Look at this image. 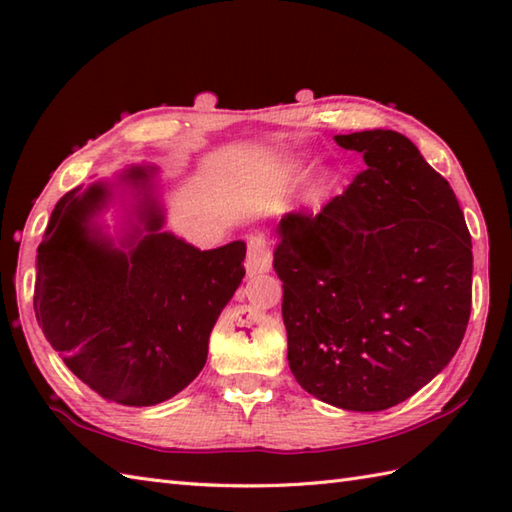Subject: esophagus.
I'll return each instance as SVG.
<instances>
[{
  "instance_id": "34e87169",
  "label": "esophagus",
  "mask_w": 512,
  "mask_h": 512,
  "mask_svg": "<svg viewBox=\"0 0 512 512\" xmlns=\"http://www.w3.org/2000/svg\"><path fill=\"white\" fill-rule=\"evenodd\" d=\"M273 268V253L262 235H255L248 239V253H246V270L248 275H262Z\"/></svg>"
}]
</instances>
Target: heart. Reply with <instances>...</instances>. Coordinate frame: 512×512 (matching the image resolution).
<instances>
[{"label": "heart", "instance_id": "b5f03b06", "mask_svg": "<svg viewBox=\"0 0 512 512\" xmlns=\"http://www.w3.org/2000/svg\"><path fill=\"white\" fill-rule=\"evenodd\" d=\"M301 169H303V160L301 158L290 160L288 171L292 173V176H295V173H299ZM336 182H339V173H336L334 167H328V165L317 167V169L310 173V178L306 182V200L308 202H321V200H325L334 191Z\"/></svg>", "mask_w": 512, "mask_h": 512}]
</instances>
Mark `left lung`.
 <instances>
[{
  "mask_svg": "<svg viewBox=\"0 0 512 512\" xmlns=\"http://www.w3.org/2000/svg\"><path fill=\"white\" fill-rule=\"evenodd\" d=\"M365 171L277 226L288 365L347 411H383L449 365L471 317V235L451 184L391 129L334 136Z\"/></svg>",
  "mask_w": 512,
  "mask_h": 512,
  "instance_id": "8db88e82",
  "label": "left lung"
}]
</instances>
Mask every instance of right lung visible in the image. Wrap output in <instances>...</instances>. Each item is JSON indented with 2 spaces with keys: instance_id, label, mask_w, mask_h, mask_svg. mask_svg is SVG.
Listing matches in <instances>:
<instances>
[{
  "instance_id": "right-lung-1",
  "label": "right lung",
  "mask_w": 512,
  "mask_h": 512,
  "mask_svg": "<svg viewBox=\"0 0 512 512\" xmlns=\"http://www.w3.org/2000/svg\"><path fill=\"white\" fill-rule=\"evenodd\" d=\"M116 205L112 236L102 213ZM156 165L68 191L37 248L35 314L48 343L105 400L151 407L202 372L209 336L246 275L242 239L200 250L165 231Z\"/></svg>"
}]
</instances>
